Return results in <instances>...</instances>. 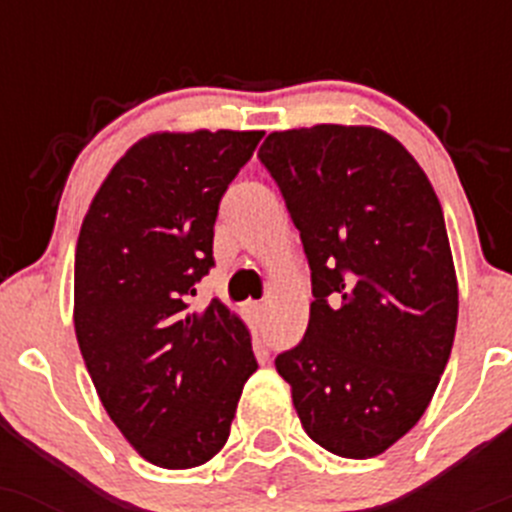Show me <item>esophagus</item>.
I'll list each match as a JSON object with an SVG mask.
<instances>
[{
  "mask_svg": "<svg viewBox=\"0 0 512 512\" xmlns=\"http://www.w3.org/2000/svg\"><path fill=\"white\" fill-rule=\"evenodd\" d=\"M247 309H250V314L255 319H260L262 314H265V304H260V302H250V304H247Z\"/></svg>",
  "mask_w": 512,
  "mask_h": 512,
  "instance_id": "34e87169",
  "label": "esophagus"
}]
</instances>
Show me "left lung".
I'll use <instances>...</instances> for the list:
<instances>
[{
	"label": "left lung",
	"mask_w": 512,
	"mask_h": 512,
	"mask_svg": "<svg viewBox=\"0 0 512 512\" xmlns=\"http://www.w3.org/2000/svg\"><path fill=\"white\" fill-rule=\"evenodd\" d=\"M257 158L312 272L307 332L277 354V371L314 443L379 456L423 416L456 337L441 203L414 156L376 128L270 133Z\"/></svg>",
	"instance_id": "1"
}]
</instances>
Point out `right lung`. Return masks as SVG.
<instances>
[{"label": "right lung", "instance_id": "right-lung-1", "mask_svg": "<svg viewBox=\"0 0 512 512\" xmlns=\"http://www.w3.org/2000/svg\"><path fill=\"white\" fill-rule=\"evenodd\" d=\"M262 131L158 133L96 193L76 245L74 327L98 399L153 466H203L225 446L257 371L250 332L220 299L193 309L215 267L220 200Z\"/></svg>", "mask_w": 512, "mask_h": 512}]
</instances>
